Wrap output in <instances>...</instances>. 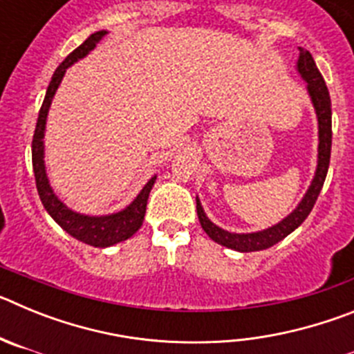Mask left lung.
<instances>
[{"mask_svg": "<svg viewBox=\"0 0 354 354\" xmlns=\"http://www.w3.org/2000/svg\"><path fill=\"white\" fill-rule=\"evenodd\" d=\"M299 49V58L296 64V71L301 76V80L306 83V92L310 95V101L314 104L315 117H317V127H319V145H317V167H315L314 179H312L310 186L299 200V204L296 205L290 214H287L282 221H278L273 227H268L259 232L250 234H236L228 232L225 228L218 227L212 223L205 214L204 207L200 204V198L196 196V214L202 228L205 230L212 241H216L218 245L232 248L236 252H261V250L271 248L273 245L280 243L283 237L294 232L303 221L306 220V216L310 214L314 209L315 200H317L319 193L323 189L324 179H326L328 167H330V154H331V101L330 92L326 88L321 72H319L317 65H315L314 58L306 49Z\"/></svg>", "mask_w": 354, "mask_h": 354, "instance_id": "left-lung-1", "label": "left lung"}]
</instances>
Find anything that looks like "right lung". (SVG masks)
Listing matches in <instances>:
<instances>
[{"label":"right lung","instance_id":"1","mask_svg":"<svg viewBox=\"0 0 354 354\" xmlns=\"http://www.w3.org/2000/svg\"><path fill=\"white\" fill-rule=\"evenodd\" d=\"M108 35V31L101 30L95 31L88 39L81 44L80 48L74 49L71 55L58 65L51 77V83L48 86V92L44 97L42 108H40L39 120H37L35 134H33V143H31V162H33V174H35L37 192H39L40 200H42L44 209L49 212L53 220L64 228L68 236L74 239L86 243L95 248H108L113 246L120 241L129 239L131 236L138 232V228L142 227L143 218H145L147 211V200H149L150 189L154 186L156 177L154 175L149 183L143 186L138 196L127 205L126 209H122L118 212H111V214L104 216H88L81 214V212L72 211L71 207L62 202L56 193L53 192L51 184H49L48 174H46V161H44V136H46V122H48L49 108H51L53 97H55L56 90L60 86L62 80H64L65 72L71 65L76 64L77 60L84 58L95 46L101 42L104 37Z\"/></svg>","mask_w":354,"mask_h":354}]
</instances>
